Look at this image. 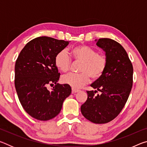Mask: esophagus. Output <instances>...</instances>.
<instances>
[{"label": "esophagus", "instance_id": "34e87169", "mask_svg": "<svg viewBox=\"0 0 147 147\" xmlns=\"http://www.w3.org/2000/svg\"><path fill=\"white\" fill-rule=\"evenodd\" d=\"M78 91H80L79 89H76L73 88H72V93H77V92H78Z\"/></svg>", "mask_w": 147, "mask_h": 147}]
</instances>
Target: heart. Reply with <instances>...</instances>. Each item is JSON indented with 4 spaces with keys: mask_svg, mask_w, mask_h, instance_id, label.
Returning <instances> with one entry per match:
<instances>
[{
    "mask_svg": "<svg viewBox=\"0 0 147 147\" xmlns=\"http://www.w3.org/2000/svg\"><path fill=\"white\" fill-rule=\"evenodd\" d=\"M72 57L74 61L81 62L79 74L71 73L65 75L61 82L72 88L78 89L89 83L90 77L93 80L100 78L105 72L108 58L105 54L98 52L90 47L80 45L71 50ZM72 60L65 50H61L55 57V65L63 73L70 69Z\"/></svg>",
    "mask_w": 147,
    "mask_h": 147,
    "instance_id": "obj_1",
    "label": "heart"
}]
</instances>
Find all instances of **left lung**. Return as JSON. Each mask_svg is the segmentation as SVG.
I'll return each mask as SVG.
<instances>
[{
    "label": "left lung",
    "mask_w": 147,
    "mask_h": 147,
    "mask_svg": "<svg viewBox=\"0 0 147 147\" xmlns=\"http://www.w3.org/2000/svg\"><path fill=\"white\" fill-rule=\"evenodd\" d=\"M96 45L105 51L108 65L101 78L91 84L96 90L87 91L88 99L81 106V112L92 123L104 124L120 113L128 100L133 84V66L127 53L117 41L100 38ZM98 90L101 94L96 96Z\"/></svg>",
    "instance_id": "obj_1"
}]
</instances>
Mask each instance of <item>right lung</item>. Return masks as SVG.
I'll use <instances>...</instances> for the list:
<instances>
[{"label":"right lung","instance_id":"right-lung-1","mask_svg":"<svg viewBox=\"0 0 147 147\" xmlns=\"http://www.w3.org/2000/svg\"><path fill=\"white\" fill-rule=\"evenodd\" d=\"M69 41L42 36L29 41L20 53L15 65V87L24 110L39 121H48L60 112L71 88L58 82L60 74L55 57ZM55 84L53 90L46 87Z\"/></svg>","mask_w":147,"mask_h":147}]
</instances>
